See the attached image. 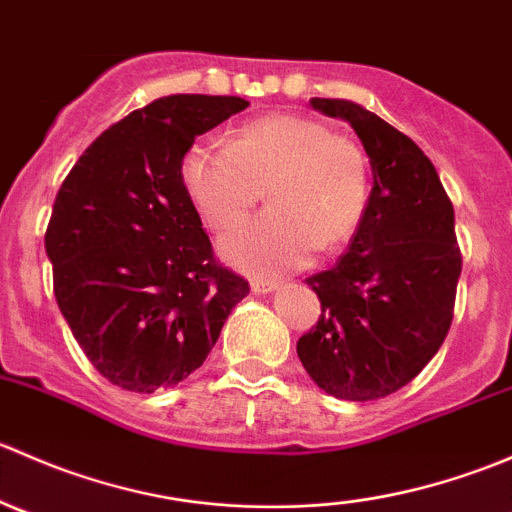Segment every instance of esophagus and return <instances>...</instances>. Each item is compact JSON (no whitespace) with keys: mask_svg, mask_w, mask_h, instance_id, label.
Instances as JSON below:
<instances>
[{"mask_svg":"<svg viewBox=\"0 0 512 512\" xmlns=\"http://www.w3.org/2000/svg\"><path fill=\"white\" fill-rule=\"evenodd\" d=\"M250 289L255 294H270V292H275V289H280V282L277 280H252Z\"/></svg>","mask_w":512,"mask_h":512,"instance_id":"esophagus-1","label":"esophagus"}]
</instances>
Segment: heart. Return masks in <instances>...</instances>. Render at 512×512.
Masks as SVG:
<instances>
[{
	"label": "heart",
	"mask_w": 512,
	"mask_h": 512,
	"mask_svg": "<svg viewBox=\"0 0 512 512\" xmlns=\"http://www.w3.org/2000/svg\"><path fill=\"white\" fill-rule=\"evenodd\" d=\"M180 178L213 230H230L267 188L270 210L220 242L252 275H282L332 252L359 230L369 205V163L356 143L307 116L275 113L242 123L225 146L188 148Z\"/></svg>",
	"instance_id": "1"
}]
</instances>
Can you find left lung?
<instances>
[{"instance_id":"1","label":"left lung","mask_w":512,"mask_h":512,"mask_svg":"<svg viewBox=\"0 0 512 512\" xmlns=\"http://www.w3.org/2000/svg\"><path fill=\"white\" fill-rule=\"evenodd\" d=\"M309 106L354 128L374 185L349 252L307 280L322 317L297 342V356L329 396L384 399L433 359L451 327L461 277L456 215L409 136L347 98Z\"/></svg>"}]
</instances>
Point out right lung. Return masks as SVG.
Segmentation results:
<instances>
[{
    "mask_svg": "<svg viewBox=\"0 0 512 512\" xmlns=\"http://www.w3.org/2000/svg\"><path fill=\"white\" fill-rule=\"evenodd\" d=\"M247 106L240 96L156 98L103 131L61 183L44 240L56 302L91 364L121 389L180 384L250 292L215 265L180 178L195 138Z\"/></svg>",
    "mask_w": 512,
    "mask_h": 512,
    "instance_id": "1",
    "label": "right lung"
}]
</instances>
